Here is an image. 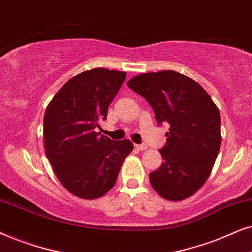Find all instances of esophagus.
<instances>
[{
  "mask_svg": "<svg viewBox=\"0 0 252 252\" xmlns=\"http://www.w3.org/2000/svg\"><path fill=\"white\" fill-rule=\"evenodd\" d=\"M135 147H136L137 150L143 151V150H146L147 149V145H146V144H136Z\"/></svg>",
  "mask_w": 252,
  "mask_h": 252,
  "instance_id": "obj_1",
  "label": "esophagus"
}]
</instances>
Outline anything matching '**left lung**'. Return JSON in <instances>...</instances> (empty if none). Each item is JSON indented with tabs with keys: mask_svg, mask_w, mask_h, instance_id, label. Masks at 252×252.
<instances>
[{
	"mask_svg": "<svg viewBox=\"0 0 252 252\" xmlns=\"http://www.w3.org/2000/svg\"><path fill=\"white\" fill-rule=\"evenodd\" d=\"M126 85L150 103L159 126L169 124L151 186L165 199L188 198L205 183L219 153V109L198 83L173 70L143 73Z\"/></svg>",
	"mask_w": 252,
	"mask_h": 252,
	"instance_id": "obj_1",
	"label": "left lung"
}]
</instances>
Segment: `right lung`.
<instances>
[{"instance_id": "obj_1", "label": "right lung", "mask_w": 252, "mask_h": 252, "mask_svg": "<svg viewBox=\"0 0 252 252\" xmlns=\"http://www.w3.org/2000/svg\"><path fill=\"white\" fill-rule=\"evenodd\" d=\"M126 73L96 68L68 80L47 107L43 139L47 159L69 192L95 199L114 187L123 160L133 149L128 139L96 132Z\"/></svg>"}]
</instances>
